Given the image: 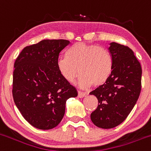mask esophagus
Here are the masks:
<instances>
[{"label":"esophagus","mask_w":151,"mask_h":151,"mask_svg":"<svg viewBox=\"0 0 151 151\" xmlns=\"http://www.w3.org/2000/svg\"><path fill=\"white\" fill-rule=\"evenodd\" d=\"M87 95V93L86 92H81V91H78V97L79 98H83V97H85L86 95Z\"/></svg>","instance_id":"1"}]
</instances>
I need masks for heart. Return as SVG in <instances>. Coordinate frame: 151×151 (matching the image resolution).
<instances>
[{
    "mask_svg": "<svg viewBox=\"0 0 151 151\" xmlns=\"http://www.w3.org/2000/svg\"><path fill=\"white\" fill-rule=\"evenodd\" d=\"M113 68L112 56L107 49L82 42L70 47L65 56L57 61L58 71L67 81L73 83L78 72L81 73L78 83L83 88L104 84L111 76Z\"/></svg>",
    "mask_w": 151,
    "mask_h": 151,
    "instance_id": "obj_1",
    "label": "heart"
}]
</instances>
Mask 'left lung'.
<instances>
[{"label": "left lung", "instance_id": "left-lung-1", "mask_svg": "<svg viewBox=\"0 0 151 151\" xmlns=\"http://www.w3.org/2000/svg\"><path fill=\"white\" fill-rule=\"evenodd\" d=\"M109 51L114 61L112 73L105 83L89 93L98 100L91 120L96 126L106 129L126 120L138 100L142 86V68L133 50L111 42Z\"/></svg>", "mask_w": 151, "mask_h": 151}]
</instances>
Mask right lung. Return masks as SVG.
<instances>
[{
	"label": "right lung",
	"mask_w": 151,
	"mask_h": 151,
	"mask_svg": "<svg viewBox=\"0 0 151 151\" xmlns=\"http://www.w3.org/2000/svg\"><path fill=\"white\" fill-rule=\"evenodd\" d=\"M66 40H44L26 46L14 62L12 95L25 120L32 126L49 130L59 124L65 104L77 90L57 69L59 53Z\"/></svg>",
	"instance_id": "right-lung-1"
}]
</instances>
